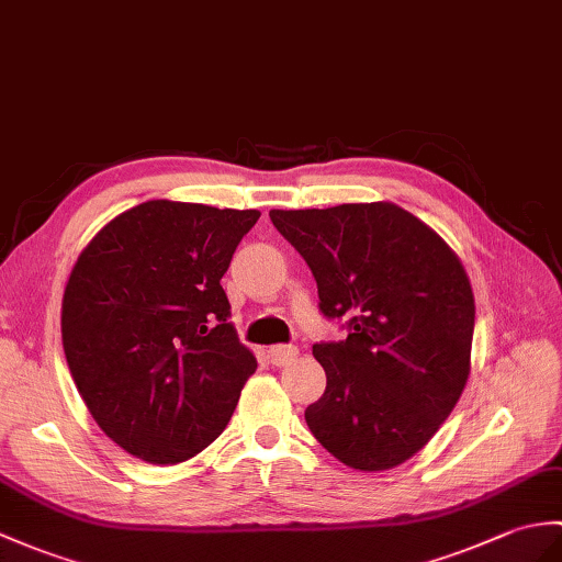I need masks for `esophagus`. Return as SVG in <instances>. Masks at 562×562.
<instances>
[{
	"instance_id": "esophagus-1",
	"label": "esophagus",
	"mask_w": 562,
	"mask_h": 562,
	"mask_svg": "<svg viewBox=\"0 0 562 562\" xmlns=\"http://www.w3.org/2000/svg\"><path fill=\"white\" fill-rule=\"evenodd\" d=\"M299 355V349L294 345H276L268 349V357L270 363H276V367H286V363H292Z\"/></svg>"
}]
</instances>
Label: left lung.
Returning <instances> with one entry per match:
<instances>
[{"instance_id":"1","label":"left lung","mask_w":562,"mask_h":562,"mask_svg":"<svg viewBox=\"0 0 562 562\" xmlns=\"http://www.w3.org/2000/svg\"><path fill=\"white\" fill-rule=\"evenodd\" d=\"M318 284L321 313L347 321L313 345L325 393L306 424L333 458L361 472L409 460L434 438L469 378L474 294L450 246L395 203L270 211Z\"/></svg>"}]
</instances>
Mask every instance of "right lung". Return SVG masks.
Returning <instances> with one entry per match:
<instances>
[{
  "mask_svg": "<svg viewBox=\"0 0 562 562\" xmlns=\"http://www.w3.org/2000/svg\"><path fill=\"white\" fill-rule=\"evenodd\" d=\"M258 211L146 201L78 256L61 342L95 424L150 464L191 460L225 430L256 357L229 323L222 276Z\"/></svg>",
  "mask_w": 562,
  "mask_h": 562,
  "instance_id": "1",
  "label": "right lung"
}]
</instances>
